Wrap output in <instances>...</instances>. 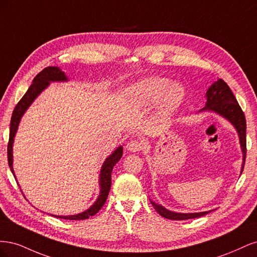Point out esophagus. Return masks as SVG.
I'll return each instance as SVG.
<instances>
[{"label":"esophagus","mask_w":257,"mask_h":257,"mask_svg":"<svg viewBox=\"0 0 257 257\" xmlns=\"http://www.w3.org/2000/svg\"><path fill=\"white\" fill-rule=\"evenodd\" d=\"M126 148L128 151H132V152H137V151H141L143 150L144 148V144L142 142L137 141V139H132V141H130L126 145Z\"/></svg>","instance_id":"34e87169"}]
</instances>
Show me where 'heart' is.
<instances>
[{
    "label": "heart",
    "mask_w": 257,
    "mask_h": 257,
    "mask_svg": "<svg viewBox=\"0 0 257 257\" xmlns=\"http://www.w3.org/2000/svg\"><path fill=\"white\" fill-rule=\"evenodd\" d=\"M132 95L147 105L157 104L163 99L161 115L167 118L180 105L185 91L180 83H173L168 78L150 77L137 82L132 90Z\"/></svg>",
    "instance_id": "1"
}]
</instances>
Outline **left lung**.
Masks as SVG:
<instances>
[{
	"instance_id": "8db88e82",
	"label": "left lung",
	"mask_w": 257,
	"mask_h": 257,
	"mask_svg": "<svg viewBox=\"0 0 257 257\" xmlns=\"http://www.w3.org/2000/svg\"><path fill=\"white\" fill-rule=\"evenodd\" d=\"M203 110H212L216 113L221 114L222 116H224V118H226L232 125L236 127L239 135L241 148H242V153H243L242 169H241V173H242L244 163H245V157H246L245 116L242 109H241V107L237 102L234 93L231 92L227 83L223 79H217L207 91V103L205 108H203ZM151 204L163 217H166L168 220L181 221V220H188V219H195V217L203 216L208 213V211L197 212V213H177V212L169 211V210L162 207L161 205L153 203V201H151Z\"/></svg>"
}]
</instances>
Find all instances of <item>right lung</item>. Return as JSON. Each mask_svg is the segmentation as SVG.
<instances>
[{"label": "right lung", "mask_w": 257, "mask_h": 257, "mask_svg": "<svg viewBox=\"0 0 257 257\" xmlns=\"http://www.w3.org/2000/svg\"><path fill=\"white\" fill-rule=\"evenodd\" d=\"M67 78L65 77L64 73L61 71L59 67L56 66H48L45 67L42 72L38 73L35 78L33 79L32 84L30 85L27 93L22 96V98L19 100L17 106L15 107L13 111L12 120H11V127H10V139L9 145H7V160H9V165L11 167L12 173L14 174L13 170V144H14V137L16 135V132L19 125V122L21 116L25 113V111L28 109L29 106L32 104L33 100L37 97V95L47 87L50 81H65ZM122 147H119L109 158L104 162V164L100 169V176H99V184H100V193L97 200L95 201L91 208H89L87 211L82 213L71 215V216H60L56 215L59 219L64 220H85L88 217L96 214L100 208L104 206L106 203V199L108 197V193H109L110 186H111V172L113 166L119 162V160L122 157Z\"/></svg>", "instance_id": "1"}]
</instances>
